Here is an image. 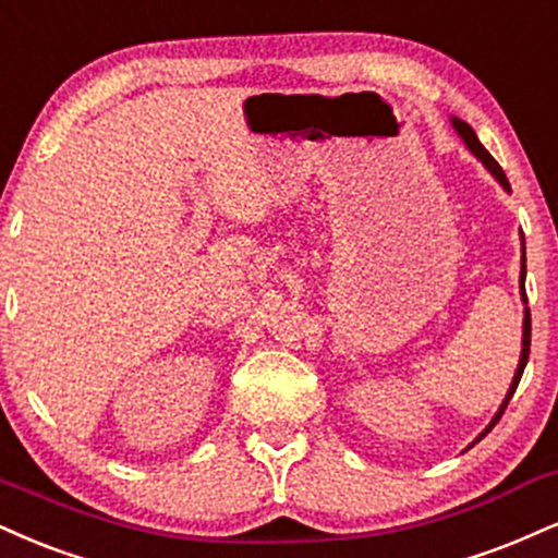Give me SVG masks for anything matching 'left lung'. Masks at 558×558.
<instances>
[{"instance_id": "obj_1", "label": "left lung", "mask_w": 558, "mask_h": 558, "mask_svg": "<svg viewBox=\"0 0 558 558\" xmlns=\"http://www.w3.org/2000/svg\"><path fill=\"white\" fill-rule=\"evenodd\" d=\"M449 122H452L454 132L460 134V140H462V143H465L468 150H471L473 156L478 158L481 163L486 166L488 171H492V177H494L496 181H499V184H501V190H505V192H512V190H509V181H507V177H505V171H501V166L496 163V160L492 158V153H488L486 147L481 145L478 134L473 132V126L468 124V122H462V119H458V117H449ZM520 241H522L520 293H522V304H527V296H525V236H522V233H520ZM527 353H530V308L525 306V319H522V351H520V364H517V372H514V377H512V385H509V389H507V398L501 400L499 411H496V415H494V418H492V424H488V426L483 428V432L478 434V439H483V436H486L488 432H492V428L496 426V421L501 418V413H505V408L509 405V400H512L514 389H517V385H520V377H522V372H525V364H527ZM478 439H475V441H478ZM475 441H473V445H475ZM473 445H471V447H473Z\"/></svg>"}]
</instances>
